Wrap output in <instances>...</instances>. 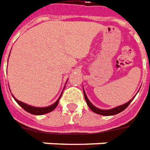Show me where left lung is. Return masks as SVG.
Returning <instances> with one entry per match:
<instances>
[{
	"mask_svg": "<svg viewBox=\"0 0 150 150\" xmlns=\"http://www.w3.org/2000/svg\"><path fill=\"white\" fill-rule=\"evenodd\" d=\"M84 91V96H85V99H86V101L87 105H88V106L89 107V109L93 111V112H96V113H98V114H100V115H103V116H112V115H115V114H117L119 112H122L123 110H125L128 106H129V105L131 103V101L133 100V97L130 100H129L127 103L124 104V105H120V106L115 107V108H113V109H111V110H100V109H98L97 107H95L93 104L88 100V98H87V96H86V93H85V90H83Z\"/></svg>",
	"mask_w": 150,
	"mask_h": 150,
	"instance_id": "left-lung-1",
	"label": "left lung"
}]
</instances>
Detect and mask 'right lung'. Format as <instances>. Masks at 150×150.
<instances>
[{
	"label": "right lung",
	"instance_id": "obj_1",
	"mask_svg": "<svg viewBox=\"0 0 150 150\" xmlns=\"http://www.w3.org/2000/svg\"><path fill=\"white\" fill-rule=\"evenodd\" d=\"M62 93H63V91H62ZM62 94H61V96H60V98L57 99V100L56 101L55 103L52 104V105H50V106H47V107H43V108L29 105H27V104L23 103V102H21V101L17 100L16 98H14V96H13V95H12V96H13V98H14V100L17 101V104H18L19 105H21L24 110H25V111H27L28 112L31 113V114H34V115H43V114H45V113H48V112H52V110H55L56 107L57 106V105H58L59 100H60V98H61V97H62Z\"/></svg>",
	"mask_w": 150,
	"mask_h": 150
}]
</instances>
